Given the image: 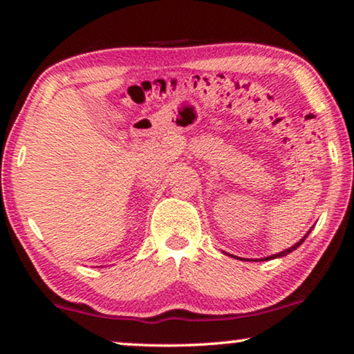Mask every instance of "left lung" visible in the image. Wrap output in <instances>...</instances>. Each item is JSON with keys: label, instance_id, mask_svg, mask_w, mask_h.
<instances>
[{"label": "left lung", "instance_id": "1", "mask_svg": "<svg viewBox=\"0 0 354 354\" xmlns=\"http://www.w3.org/2000/svg\"><path fill=\"white\" fill-rule=\"evenodd\" d=\"M311 230H313V229H309V232H311ZM309 232H308V234H306V235H304V236H303V239H301V240H299V241H297V243H295L293 246H290V248H287V250H283V251H280V253H275V254L266 256V258H261V259H246V261H270V259H275V258H282V256H287V254H290V253H292V251H293V250H297L299 245H303V241H304V240H306V236L309 235ZM230 256H232V254H230ZM234 258H235V259H245V258H239V256H234Z\"/></svg>", "mask_w": 354, "mask_h": 354}]
</instances>
